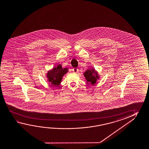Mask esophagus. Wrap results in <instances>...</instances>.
<instances>
[{
    "label": "esophagus",
    "mask_w": 149,
    "mask_h": 149,
    "mask_svg": "<svg viewBox=\"0 0 149 149\" xmlns=\"http://www.w3.org/2000/svg\"><path fill=\"white\" fill-rule=\"evenodd\" d=\"M73 72H74V73H77V72H78V69L77 68H74L73 69Z\"/></svg>",
    "instance_id": "34e87169"
}]
</instances>
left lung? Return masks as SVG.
Segmentation results:
<instances>
[{
	"mask_svg": "<svg viewBox=\"0 0 149 149\" xmlns=\"http://www.w3.org/2000/svg\"><path fill=\"white\" fill-rule=\"evenodd\" d=\"M84 75L87 80V83H91L92 85L95 84L97 80L99 79L98 74L96 72L95 69L87 70L84 73Z\"/></svg>",
	"mask_w": 149,
	"mask_h": 149,
	"instance_id": "8db88e82",
	"label": "left lung"
}]
</instances>
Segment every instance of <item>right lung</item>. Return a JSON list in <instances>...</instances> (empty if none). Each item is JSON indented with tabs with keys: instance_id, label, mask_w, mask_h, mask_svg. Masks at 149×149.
I'll return each mask as SVG.
<instances>
[{
	"instance_id": "add662e5",
	"label": "right lung",
	"mask_w": 149,
	"mask_h": 149,
	"mask_svg": "<svg viewBox=\"0 0 149 149\" xmlns=\"http://www.w3.org/2000/svg\"><path fill=\"white\" fill-rule=\"evenodd\" d=\"M68 72L67 68H62L61 65L54 68L50 71H48L47 74V77L49 82L54 85H58L61 83L62 77L64 74Z\"/></svg>"
}]
</instances>
